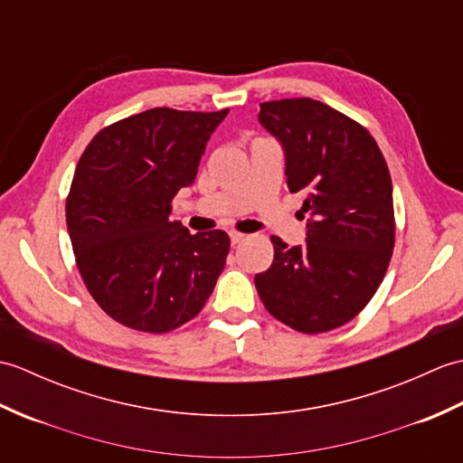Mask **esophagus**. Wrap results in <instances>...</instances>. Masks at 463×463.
Returning a JSON list of instances; mask_svg holds the SVG:
<instances>
[{
  "instance_id": "esophagus-1",
  "label": "esophagus",
  "mask_w": 463,
  "mask_h": 463,
  "mask_svg": "<svg viewBox=\"0 0 463 463\" xmlns=\"http://www.w3.org/2000/svg\"><path fill=\"white\" fill-rule=\"evenodd\" d=\"M229 237H231V244L234 247V244H241L244 239H247V234H242V232H231Z\"/></svg>"
}]
</instances>
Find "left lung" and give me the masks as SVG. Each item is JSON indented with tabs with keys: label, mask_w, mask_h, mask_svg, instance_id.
I'll list each match as a JSON object with an SVG mask.
<instances>
[{
	"label": "left lung",
	"mask_w": 463,
	"mask_h": 463,
	"mask_svg": "<svg viewBox=\"0 0 463 463\" xmlns=\"http://www.w3.org/2000/svg\"><path fill=\"white\" fill-rule=\"evenodd\" d=\"M260 125L282 145L290 193H302L307 242L270 237L274 260L254 277L259 297L287 326L320 334L350 322L382 284L394 250V199L368 129L320 101L260 103Z\"/></svg>",
	"instance_id": "1"
}]
</instances>
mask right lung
<instances>
[{"instance_id":"1","label":"right lung","mask_w":463,"mask_h":463,"mask_svg":"<svg viewBox=\"0 0 463 463\" xmlns=\"http://www.w3.org/2000/svg\"><path fill=\"white\" fill-rule=\"evenodd\" d=\"M226 113L155 107L105 127L77 163L65 206L77 269L123 326L151 334L183 326L224 269L229 234H191L169 214Z\"/></svg>"}]
</instances>
